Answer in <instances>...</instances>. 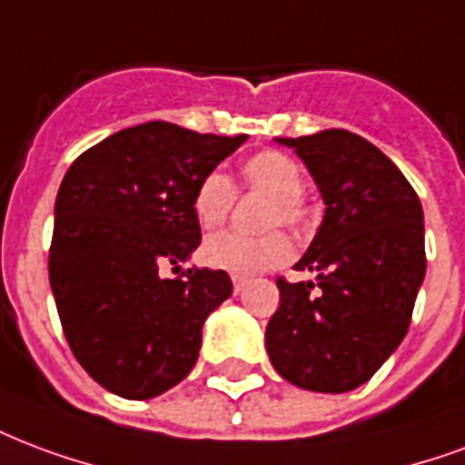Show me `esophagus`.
<instances>
[{"mask_svg":"<svg viewBox=\"0 0 465 465\" xmlns=\"http://www.w3.org/2000/svg\"><path fill=\"white\" fill-rule=\"evenodd\" d=\"M232 281H233V293H236V295L243 293V285H246V278L232 276Z\"/></svg>","mask_w":465,"mask_h":465,"instance_id":"34e87169","label":"esophagus"}]
</instances>
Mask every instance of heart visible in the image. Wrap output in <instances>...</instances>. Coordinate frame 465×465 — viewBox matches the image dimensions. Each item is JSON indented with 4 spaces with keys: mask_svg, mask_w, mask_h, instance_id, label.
I'll return each mask as SVG.
<instances>
[{
    "mask_svg": "<svg viewBox=\"0 0 465 465\" xmlns=\"http://www.w3.org/2000/svg\"><path fill=\"white\" fill-rule=\"evenodd\" d=\"M246 189L266 194L263 226L283 223L293 232H305L315 219V209L302 194V170L293 157L276 150L251 154L242 167ZM236 202V187L222 172H209L194 189L192 212L202 229H216L226 222ZM293 256V246L281 229H271L259 236L223 232L209 236L202 246V259L212 268L232 276H253L261 271L283 266Z\"/></svg>",
    "mask_w": 465,
    "mask_h": 465,
    "instance_id": "obj_1",
    "label": "heart"
}]
</instances>
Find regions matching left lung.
Returning a JSON list of instances; mask_svg holds the SVG:
<instances>
[{
  "label": "left lung",
  "mask_w": 465,
  "mask_h": 465,
  "mask_svg": "<svg viewBox=\"0 0 465 465\" xmlns=\"http://www.w3.org/2000/svg\"><path fill=\"white\" fill-rule=\"evenodd\" d=\"M318 184L325 216L295 268L318 278H278L268 320L276 372L311 391L357 390L404 340L426 273L424 212L387 154L347 130L278 137Z\"/></svg>",
  "instance_id": "left-lung-1"
}]
</instances>
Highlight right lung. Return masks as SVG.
<instances>
[{"label": "right lung", "instance_id": "add662e5", "mask_svg": "<svg viewBox=\"0 0 465 465\" xmlns=\"http://www.w3.org/2000/svg\"><path fill=\"white\" fill-rule=\"evenodd\" d=\"M242 143L153 120L85 150L58 187L49 281L61 328L118 397L153 399L184 380L206 315L232 295L226 271L163 278L160 266L199 246L194 189Z\"/></svg>", "mask_w": 465, "mask_h": 465}]
</instances>
